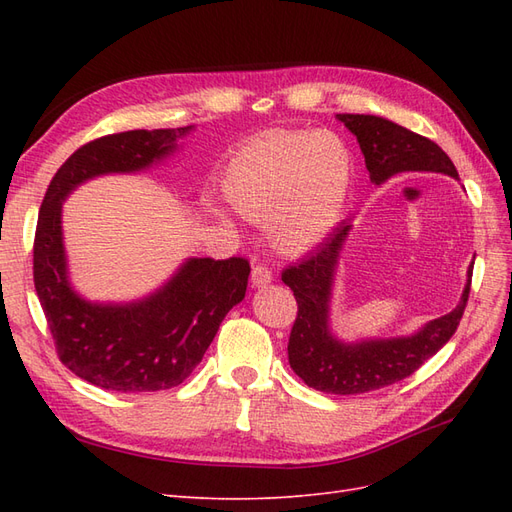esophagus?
<instances>
[{
    "label": "esophagus",
    "mask_w": 512,
    "mask_h": 512,
    "mask_svg": "<svg viewBox=\"0 0 512 512\" xmlns=\"http://www.w3.org/2000/svg\"><path fill=\"white\" fill-rule=\"evenodd\" d=\"M271 280H273V273H271L269 267L256 265V267L252 269V284H254L256 288H262V286L271 284Z\"/></svg>",
    "instance_id": "obj_1"
}]
</instances>
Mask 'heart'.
I'll list each match as a JSON object with an SVG mask.
<instances>
[{
  "label": "heart",
  "mask_w": 512,
  "mask_h": 512,
  "mask_svg": "<svg viewBox=\"0 0 512 512\" xmlns=\"http://www.w3.org/2000/svg\"><path fill=\"white\" fill-rule=\"evenodd\" d=\"M352 153L329 130H275L228 160L224 194L245 218L267 224L273 243L301 254L329 237L352 190Z\"/></svg>",
  "instance_id": "b5f03b06"
}]
</instances>
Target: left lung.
<instances>
[{
    "label": "left lung",
    "mask_w": 512,
    "mask_h": 512,
    "mask_svg": "<svg viewBox=\"0 0 512 512\" xmlns=\"http://www.w3.org/2000/svg\"><path fill=\"white\" fill-rule=\"evenodd\" d=\"M337 119L359 141L369 179L376 185L412 170L459 177L451 158L421 134L376 115L344 113ZM348 232L350 224L342 222L312 256L282 271V282L290 286L299 305L288 339L290 367L307 386L333 395H361L412 376L457 331L472 284L470 267L468 284L453 312L427 322L410 337L339 342L329 329V301L337 258Z\"/></svg>",
    "instance_id": "obj_1"
}]
</instances>
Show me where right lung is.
Masks as SVG:
<instances>
[{
  "label": "right lung",
  "mask_w": 512,
  "mask_h": 512,
  "mask_svg": "<svg viewBox=\"0 0 512 512\" xmlns=\"http://www.w3.org/2000/svg\"><path fill=\"white\" fill-rule=\"evenodd\" d=\"M192 126L130 130L96 138L59 166L44 194L34 239V284L59 361L117 393L166 391L203 361L224 316L243 301L250 262L190 258L151 297L128 305L81 299L70 288L61 203L83 181L134 173L162 160Z\"/></svg>",
  "instance_id": "obj_1"
}]
</instances>
